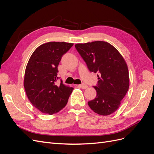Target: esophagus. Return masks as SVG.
<instances>
[{"label":"esophagus","instance_id":"1","mask_svg":"<svg viewBox=\"0 0 154 154\" xmlns=\"http://www.w3.org/2000/svg\"><path fill=\"white\" fill-rule=\"evenodd\" d=\"M79 86L80 87V88H83V89H85V88H87L88 87V86H87V85L84 84V83H83V84H82V85H79Z\"/></svg>","mask_w":154,"mask_h":154}]
</instances>
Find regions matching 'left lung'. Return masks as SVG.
I'll use <instances>...</instances> for the list:
<instances>
[{"mask_svg": "<svg viewBox=\"0 0 154 154\" xmlns=\"http://www.w3.org/2000/svg\"><path fill=\"white\" fill-rule=\"evenodd\" d=\"M75 48L90 72L97 73L98 82L93 86L95 98L88 101L94 112L101 116L117 110L129 88L128 70L124 58L114 46L103 41L77 44Z\"/></svg>", "mask_w": 154, "mask_h": 154, "instance_id": "8db88e82", "label": "left lung"}]
</instances>
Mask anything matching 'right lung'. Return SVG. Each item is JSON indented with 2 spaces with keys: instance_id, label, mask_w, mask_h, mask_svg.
<instances>
[{
  "instance_id": "1",
  "label": "right lung",
  "mask_w": 154,
  "mask_h": 154,
  "mask_svg": "<svg viewBox=\"0 0 154 154\" xmlns=\"http://www.w3.org/2000/svg\"><path fill=\"white\" fill-rule=\"evenodd\" d=\"M73 44L51 42L37 48L26 66L24 86L32 105L42 113L53 114L67 103L73 88L57 84L58 66Z\"/></svg>"
}]
</instances>
